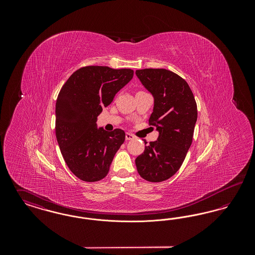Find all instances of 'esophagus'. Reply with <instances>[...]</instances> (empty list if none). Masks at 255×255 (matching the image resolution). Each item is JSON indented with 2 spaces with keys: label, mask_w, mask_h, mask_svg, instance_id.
Here are the masks:
<instances>
[{
  "label": "esophagus",
  "mask_w": 255,
  "mask_h": 255,
  "mask_svg": "<svg viewBox=\"0 0 255 255\" xmlns=\"http://www.w3.org/2000/svg\"><path fill=\"white\" fill-rule=\"evenodd\" d=\"M125 138H126L127 140H130V139H133V138H134V135H133V133H126V134H125Z\"/></svg>",
  "instance_id": "obj_1"
}]
</instances>
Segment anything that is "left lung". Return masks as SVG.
I'll list each match as a JSON object with an SVG mask.
<instances>
[{"label": "left lung", "mask_w": 255, "mask_h": 255, "mask_svg": "<svg viewBox=\"0 0 255 255\" xmlns=\"http://www.w3.org/2000/svg\"><path fill=\"white\" fill-rule=\"evenodd\" d=\"M135 74L154 97L149 124L158 132V139L135 158L136 169L148 182H163L180 169L192 143L197 104L186 81L171 71L144 69Z\"/></svg>", "instance_id": "left-lung-1"}]
</instances>
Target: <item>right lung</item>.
<instances>
[{
    "label": "right lung",
    "instance_id": "1",
    "mask_svg": "<svg viewBox=\"0 0 255 255\" xmlns=\"http://www.w3.org/2000/svg\"><path fill=\"white\" fill-rule=\"evenodd\" d=\"M131 69L83 67L63 85L55 105V133L68 167L84 182L105 178L125 140L122 129L97 128V117L133 78Z\"/></svg>",
    "mask_w": 255,
    "mask_h": 255
}]
</instances>
